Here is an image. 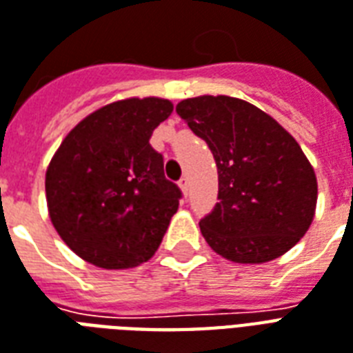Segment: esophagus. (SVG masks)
<instances>
[{
    "label": "esophagus",
    "mask_w": 353,
    "mask_h": 353,
    "mask_svg": "<svg viewBox=\"0 0 353 353\" xmlns=\"http://www.w3.org/2000/svg\"><path fill=\"white\" fill-rule=\"evenodd\" d=\"M177 185H179V188H181L183 196H187V190H188V177H187V176H183L181 179H179V183H177Z\"/></svg>",
    "instance_id": "obj_1"
}]
</instances>
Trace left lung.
<instances>
[{"label":"left lung","mask_w":353,"mask_h":353,"mask_svg":"<svg viewBox=\"0 0 353 353\" xmlns=\"http://www.w3.org/2000/svg\"><path fill=\"white\" fill-rule=\"evenodd\" d=\"M177 114L211 148L219 203L200 222L224 259L261 265L287 254L314 219L319 183L292 134L259 107L231 96H196Z\"/></svg>","instance_id":"left-lung-1"}]
</instances>
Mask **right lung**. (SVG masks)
I'll return each mask as SVG.
<instances>
[{
  "label": "right lung",
  "instance_id": "add662e5",
  "mask_svg": "<svg viewBox=\"0 0 353 353\" xmlns=\"http://www.w3.org/2000/svg\"><path fill=\"white\" fill-rule=\"evenodd\" d=\"M170 99L125 98L99 107L70 131L46 170L48 214L75 255L125 270L155 255L181 192L165 177L153 129Z\"/></svg>",
  "mask_w": 353,
  "mask_h": 353
}]
</instances>
